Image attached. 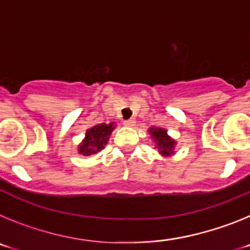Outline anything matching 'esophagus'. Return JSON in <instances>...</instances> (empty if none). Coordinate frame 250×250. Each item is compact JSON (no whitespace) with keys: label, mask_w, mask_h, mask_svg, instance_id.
<instances>
[{"label":"esophagus","mask_w":250,"mask_h":250,"mask_svg":"<svg viewBox=\"0 0 250 250\" xmlns=\"http://www.w3.org/2000/svg\"><path fill=\"white\" fill-rule=\"evenodd\" d=\"M135 124H136L135 119H129V120L124 121V125H125V126H129V127L135 126Z\"/></svg>","instance_id":"esophagus-1"}]
</instances>
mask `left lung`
<instances>
[{"label":"left lung","instance_id":"left-lung-1","mask_svg":"<svg viewBox=\"0 0 250 250\" xmlns=\"http://www.w3.org/2000/svg\"><path fill=\"white\" fill-rule=\"evenodd\" d=\"M149 132L151 138L154 139V143L156 145L155 147H158L161 155L170 156L171 154H174L176 141L167 135V130L163 129V127H151V129H149Z\"/></svg>","mask_w":250,"mask_h":250}]
</instances>
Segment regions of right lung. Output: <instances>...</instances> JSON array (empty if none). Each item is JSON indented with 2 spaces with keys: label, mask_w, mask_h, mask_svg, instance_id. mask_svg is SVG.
Returning <instances> with one entry per match:
<instances>
[{
  "label": "right lung",
  "mask_w": 250,
  "mask_h": 250,
  "mask_svg": "<svg viewBox=\"0 0 250 250\" xmlns=\"http://www.w3.org/2000/svg\"><path fill=\"white\" fill-rule=\"evenodd\" d=\"M115 123L99 124L86 131L85 139L79 145V154L89 156L103 150L109 141L112 130L115 129Z\"/></svg>",
  "instance_id": "1"
}]
</instances>
